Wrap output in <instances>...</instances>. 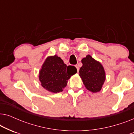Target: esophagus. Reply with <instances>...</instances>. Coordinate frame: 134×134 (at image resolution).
Here are the masks:
<instances>
[{
    "label": "esophagus",
    "mask_w": 134,
    "mask_h": 134,
    "mask_svg": "<svg viewBox=\"0 0 134 134\" xmlns=\"http://www.w3.org/2000/svg\"><path fill=\"white\" fill-rule=\"evenodd\" d=\"M76 67L77 71V72H78L79 71V66L78 65H76Z\"/></svg>",
    "instance_id": "1"
}]
</instances>
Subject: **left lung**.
I'll use <instances>...</instances> for the list:
<instances>
[{"instance_id":"obj_1","label":"left lung","mask_w":134,"mask_h":134,"mask_svg":"<svg viewBox=\"0 0 134 134\" xmlns=\"http://www.w3.org/2000/svg\"><path fill=\"white\" fill-rule=\"evenodd\" d=\"M83 64L80 68L79 76L88 90L99 92L105 80V72L101 63L90 55L82 60Z\"/></svg>"}]
</instances>
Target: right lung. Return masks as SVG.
<instances>
[{
	"label": "right lung",
	"instance_id": "1",
	"mask_svg": "<svg viewBox=\"0 0 134 134\" xmlns=\"http://www.w3.org/2000/svg\"><path fill=\"white\" fill-rule=\"evenodd\" d=\"M71 67L70 69L67 68ZM77 69L72 66H67L60 57L55 55L48 57L42 65L39 73L41 86L50 92H62L67 85L68 80L76 74Z\"/></svg>",
	"mask_w": 134,
	"mask_h": 134
}]
</instances>
